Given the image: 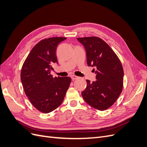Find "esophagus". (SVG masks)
<instances>
[{
  "label": "esophagus",
  "instance_id": "1",
  "mask_svg": "<svg viewBox=\"0 0 147 147\" xmlns=\"http://www.w3.org/2000/svg\"><path fill=\"white\" fill-rule=\"evenodd\" d=\"M78 78H79L78 77L75 76V75H72V76H71V78H72V80H76V79H77Z\"/></svg>",
  "mask_w": 147,
  "mask_h": 147
}]
</instances>
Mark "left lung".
<instances>
[{
	"label": "left lung",
	"mask_w": 147,
	"mask_h": 147,
	"mask_svg": "<svg viewBox=\"0 0 147 147\" xmlns=\"http://www.w3.org/2000/svg\"><path fill=\"white\" fill-rule=\"evenodd\" d=\"M77 40L85 48L88 65L97 69L96 80L91 83L86 80L87 86L82 92V97L92 107L105 110L116 102L122 91L124 71L121 63L102 39L86 37Z\"/></svg>",
	"instance_id": "left-lung-1"
}]
</instances>
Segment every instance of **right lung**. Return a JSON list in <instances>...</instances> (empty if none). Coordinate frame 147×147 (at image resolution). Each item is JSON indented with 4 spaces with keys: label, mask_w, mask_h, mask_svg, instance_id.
Listing matches in <instances>:
<instances>
[{
    "label": "right lung",
    "mask_w": 147,
    "mask_h": 147,
    "mask_svg": "<svg viewBox=\"0 0 147 147\" xmlns=\"http://www.w3.org/2000/svg\"><path fill=\"white\" fill-rule=\"evenodd\" d=\"M65 37H51L40 41L29 53L23 65L21 80L24 92L34 107L44 113L62 104L71 83L69 77L55 78L52 65L57 63L56 49Z\"/></svg>",
    "instance_id": "1"
}]
</instances>
